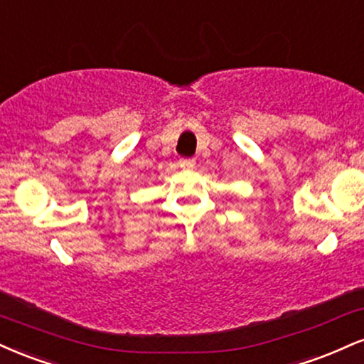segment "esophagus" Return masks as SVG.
Wrapping results in <instances>:
<instances>
[{
    "instance_id": "1",
    "label": "esophagus",
    "mask_w": 364,
    "mask_h": 364,
    "mask_svg": "<svg viewBox=\"0 0 364 364\" xmlns=\"http://www.w3.org/2000/svg\"><path fill=\"white\" fill-rule=\"evenodd\" d=\"M178 165H181L182 168H194V166H196V160H194V158H186V156H182L181 160H178Z\"/></svg>"
}]
</instances>
